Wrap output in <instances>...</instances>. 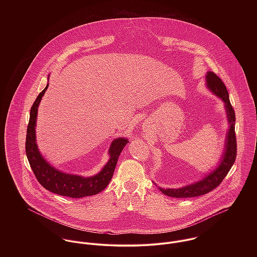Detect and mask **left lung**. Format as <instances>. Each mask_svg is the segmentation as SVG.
Segmentation results:
<instances>
[{
  "instance_id": "1",
  "label": "left lung",
  "mask_w": 257,
  "mask_h": 257,
  "mask_svg": "<svg viewBox=\"0 0 257 257\" xmlns=\"http://www.w3.org/2000/svg\"><path fill=\"white\" fill-rule=\"evenodd\" d=\"M206 84H207V87L224 103V108H225L226 116L229 124L228 131L226 133V138H225L224 150L220 157L219 166L215 170L210 172L208 175H206L202 180L190 184L185 187L178 188V189L159 188L163 194L169 197L192 198V197L205 195L211 192L221 183V181L230 170L236 158V139H235V133H234L235 114H234V110L232 109V106L229 102L228 93L225 88V85L223 84V82L221 81V79L218 75L211 71H209L206 75Z\"/></svg>"
}]
</instances>
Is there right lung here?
Segmentation results:
<instances>
[{
    "label": "right lung",
    "mask_w": 257,
    "mask_h": 257,
    "mask_svg": "<svg viewBox=\"0 0 257 257\" xmlns=\"http://www.w3.org/2000/svg\"><path fill=\"white\" fill-rule=\"evenodd\" d=\"M47 88L48 84L41 91V93H39L31 109L26 140V153L30 165L37 177V181L46 190L52 193L70 198H83L96 195L103 191L110 183L118 156L123 147L127 145L128 141L124 138H118L112 141L109 148V161L103 167V169L94 176L83 177L79 175L67 174L54 168L40 154L37 148L36 138L37 109Z\"/></svg>",
    "instance_id": "obj_1"
}]
</instances>
